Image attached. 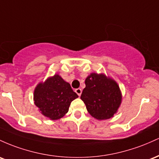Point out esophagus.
<instances>
[{
    "label": "esophagus",
    "mask_w": 159,
    "mask_h": 159,
    "mask_svg": "<svg viewBox=\"0 0 159 159\" xmlns=\"http://www.w3.org/2000/svg\"><path fill=\"white\" fill-rule=\"evenodd\" d=\"M75 92H76V93L78 95L80 96V95H81V94H82V89H80V88L75 89Z\"/></svg>",
    "instance_id": "obj_1"
}]
</instances>
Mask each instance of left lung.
<instances>
[{"instance_id":"obj_1","label":"left lung","mask_w":159,"mask_h":159,"mask_svg":"<svg viewBox=\"0 0 159 159\" xmlns=\"http://www.w3.org/2000/svg\"><path fill=\"white\" fill-rule=\"evenodd\" d=\"M80 98L89 113L98 120L113 117L118 111L122 95L118 83L104 74L92 73L85 80Z\"/></svg>"}]
</instances>
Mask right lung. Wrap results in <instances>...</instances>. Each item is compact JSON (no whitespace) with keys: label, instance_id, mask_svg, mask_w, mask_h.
Returning <instances> with one entry per match:
<instances>
[{"label":"right lung","instance_id":"add662e5","mask_svg":"<svg viewBox=\"0 0 159 159\" xmlns=\"http://www.w3.org/2000/svg\"><path fill=\"white\" fill-rule=\"evenodd\" d=\"M77 98L70 83L57 74L39 83L34 92L35 106L50 120L62 118L68 112L70 103Z\"/></svg>","mask_w":159,"mask_h":159}]
</instances>
